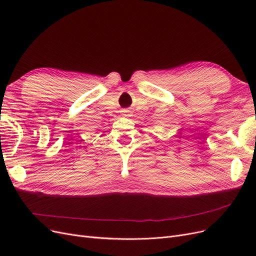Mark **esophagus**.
<instances>
[{"label":"esophagus","mask_w":256,"mask_h":256,"mask_svg":"<svg viewBox=\"0 0 256 256\" xmlns=\"http://www.w3.org/2000/svg\"><path fill=\"white\" fill-rule=\"evenodd\" d=\"M125 112H126V113H127V112H129V111H125Z\"/></svg>","instance_id":"34e87169"}]
</instances>
